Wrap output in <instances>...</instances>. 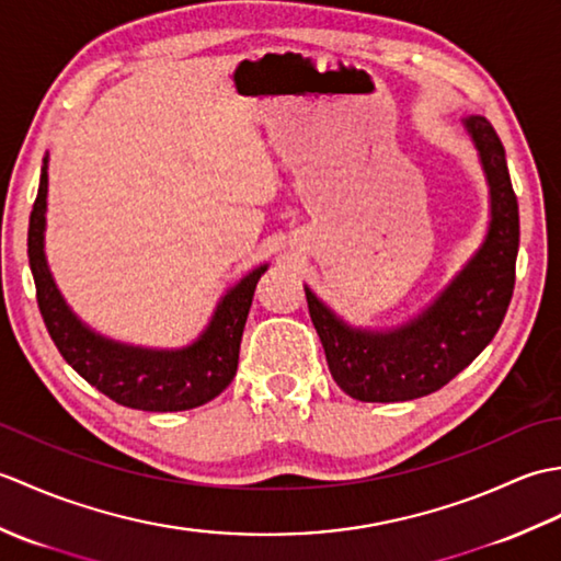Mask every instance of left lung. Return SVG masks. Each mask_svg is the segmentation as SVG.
<instances>
[{"instance_id":"obj_1","label":"left lung","mask_w":561,"mask_h":561,"mask_svg":"<svg viewBox=\"0 0 561 561\" xmlns=\"http://www.w3.org/2000/svg\"><path fill=\"white\" fill-rule=\"evenodd\" d=\"M465 127L490 181L492 226L480 253L434 306L414 323L378 335L347 328L306 289L330 374L354 400L404 402L436 392L470 366L502 328L516 284L518 199L496 129L480 115L468 117Z\"/></svg>"}]
</instances>
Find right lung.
<instances>
[{
	"instance_id": "1",
	"label": "right lung",
	"mask_w": 561,
	"mask_h": 561,
	"mask_svg": "<svg viewBox=\"0 0 561 561\" xmlns=\"http://www.w3.org/2000/svg\"><path fill=\"white\" fill-rule=\"evenodd\" d=\"M45 195L47 171L43 169L28 221V262L43 323L65 362L103 396L133 410L181 412L217 398L236 376L245 318L267 265L250 272L224 296L211 325L193 347L183 352L125 347L83 328L59 296L43 255Z\"/></svg>"
}]
</instances>
